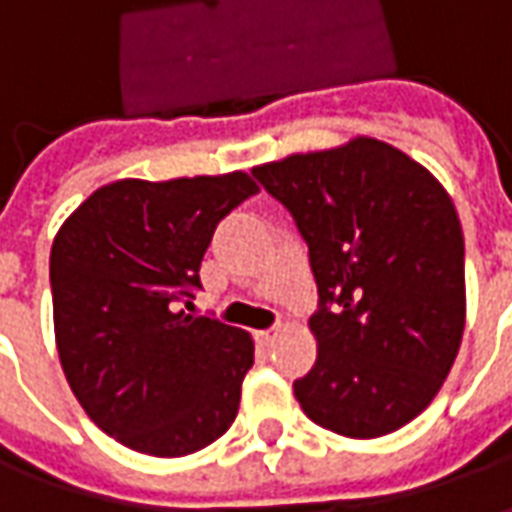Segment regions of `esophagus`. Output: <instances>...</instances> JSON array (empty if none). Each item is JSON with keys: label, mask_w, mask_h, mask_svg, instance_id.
<instances>
[{"label": "esophagus", "mask_w": 512, "mask_h": 512, "mask_svg": "<svg viewBox=\"0 0 512 512\" xmlns=\"http://www.w3.org/2000/svg\"><path fill=\"white\" fill-rule=\"evenodd\" d=\"M274 337H277V329H260V332H255V340L260 345H268Z\"/></svg>", "instance_id": "1"}]
</instances>
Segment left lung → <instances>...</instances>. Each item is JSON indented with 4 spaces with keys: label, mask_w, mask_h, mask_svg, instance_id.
<instances>
[{
    "label": "left lung",
    "mask_w": 512,
    "mask_h": 512,
    "mask_svg": "<svg viewBox=\"0 0 512 512\" xmlns=\"http://www.w3.org/2000/svg\"><path fill=\"white\" fill-rule=\"evenodd\" d=\"M310 246L318 359L293 381L304 414L378 439L422 414L466 323L463 233L450 194L403 150L356 136L252 169Z\"/></svg>",
    "instance_id": "obj_1"
}]
</instances>
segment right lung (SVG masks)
<instances>
[{
  "mask_svg": "<svg viewBox=\"0 0 512 512\" xmlns=\"http://www.w3.org/2000/svg\"><path fill=\"white\" fill-rule=\"evenodd\" d=\"M246 172L115 180L65 219L49 260L54 337L87 417L131 450L180 458L233 425L255 362L244 329L178 310Z\"/></svg>",
  "mask_w": 512,
  "mask_h": 512,
  "instance_id": "obj_1",
  "label": "right lung"
}]
</instances>
